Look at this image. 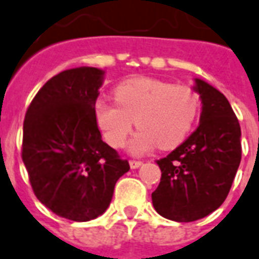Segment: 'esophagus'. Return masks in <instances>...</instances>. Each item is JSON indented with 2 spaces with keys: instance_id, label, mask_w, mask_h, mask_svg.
<instances>
[{
  "instance_id": "obj_1",
  "label": "esophagus",
  "mask_w": 259,
  "mask_h": 259,
  "mask_svg": "<svg viewBox=\"0 0 259 259\" xmlns=\"http://www.w3.org/2000/svg\"><path fill=\"white\" fill-rule=\"evenodd\" d=\"M129 164H130V167H132V168H139L140 165H142L143 162H142V161H139V160H130Z\"/></svg>"
}]
</instances>
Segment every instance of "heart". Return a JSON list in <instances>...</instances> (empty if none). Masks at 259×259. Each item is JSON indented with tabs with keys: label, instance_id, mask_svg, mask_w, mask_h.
<instances>
[{
	"label": "heart",
	"instance_id": "heart-1",
	"mask_svg": "<svg viewBox=\"0 0 259 259\" xmlns=\"http://www.w3.org/2000/svg\"><path fill=\"white\" fill-rule=\"evenodd\" d=\"M113 98L116 105L95 102V122L112 147H123L136 122L140 130L130 142L133 154H144L157 146L161 150L180 146L199 112L198 95L192 88L150 77L120 82Z\"/></svg>",
	"mask_w": 259,
	"mask_h": 259
}]
</instances>
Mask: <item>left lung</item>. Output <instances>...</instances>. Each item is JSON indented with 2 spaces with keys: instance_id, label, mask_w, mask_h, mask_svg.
Here are the masks:
<instances>
[{
  "instance_id": "1",
  "label": "left lung",
  "mask_w": 259,
  "mask_h": 259,
  "mask_svg": "<svg viewBox=\"0 0 259 259\" xmlns=\"http://www.w3.org/2000/svg\"><path fill=\"white\" fill-rule=\"evenodd\" d=\"M200 123L167 157L157 160L161 180L151 193L158 214L195 222L222 206L241 161V129L230 102L216 88L196 79Z\"/></svg>"
}]
</instances>
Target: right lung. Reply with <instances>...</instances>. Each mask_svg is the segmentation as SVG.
Masks as SVG:
<instances>
[{
  "label": "right lung",
  "mask_w": 259,
  "mask_h": 259,
  "mask_svg": "<svg viewBox=\"0 0 259 259\" xmlns=\"http://www.w3.org/2000/svg\"><path fill=\"white\" fill-rule=\"evenodd\" d=\"M104 71L78 67L54 75L29 105L22 160L36 198L60 218L88 222L111 203L130 169L108 146L94 116Z\"/></svg>",
  "instance_id": "obj_1"
}]
</instances>
